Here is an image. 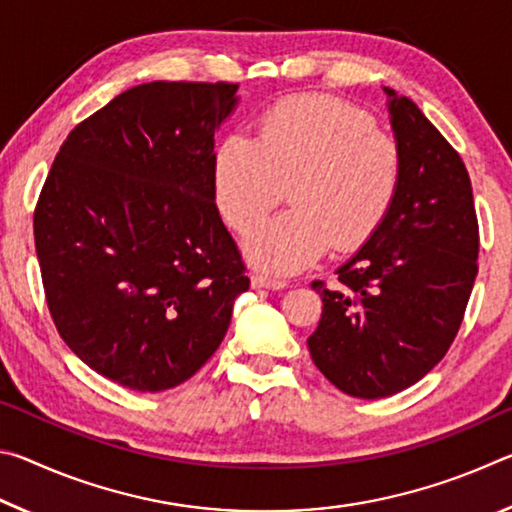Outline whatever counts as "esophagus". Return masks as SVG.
<instances>
[{
	"label": "esophagus",
	"mask_w": 512,
	"mask_h": 512,
	"mask_svg": "<svg viewBox=\"0 0 512 512\" xmlns=\"http://www.w3.org/2000/svg\"><path fill=\"white\" fill-rule=\"evenodd\" d=\"M250 284H253V289H271V291H280L287 287V282L284 280H277V277H271L266 273H253L250 275Z\"/></svg>",
	"instance_id": "esophagus-1"
}]
</instances>
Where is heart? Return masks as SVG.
<instances>
[{"mask_svg":"<svg viewBox=\"0 0 512 512\" xmlns=\"http://www.w3.org/2000/svg\"><path fill=\"white\" fill-rule=\"evenodd\" d=\"M404 160L393 135L366 110L329 97H293L268 108L257 140L232 133L216 146L214 201L241 235L266 219L289 189L293 210L246 239L250 264L298 273L329 246L366 244L391 214Z\"/></svg>","mask_w":512,"mask_h":512,"instance_id":"obj_1","label":"heart"}]
</instances>
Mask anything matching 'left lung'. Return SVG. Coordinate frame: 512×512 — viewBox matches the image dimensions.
Instances as JSON below:
<instances>
[{
  "label": "left lung",
  "instance_id": "obj_1",
  "mask_svg": "<svg viewBox=\"0 0 512 512\" xmlns=\"http://www.w3.org/2000/svg\"><path fill=\"white\" fill-rule=\"evenodd\" d=\"M404 173L381 228L336 268L339 287H311L323 316L309 336L316 368L361 400L420 381L445 357L461 327L479 257L467 169L411 99L384 88Z\"/></svg>",
  "mask_w": 512,
  "mask_h": 512
}]
</instances>
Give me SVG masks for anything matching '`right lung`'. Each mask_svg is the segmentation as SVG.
<instances>
[{"label": "right lung", "mask_w": 512, "mask_h": 512, "mask_svg": "<svg viewBox=\"0 0 512 512\" xmlns=\"http://www.w3.org/2000/svg\"><path fill=\"white\" fill-rule=\"evenodd\" d=\"M235 83L121 92L60 146L33 216L51 318L83 363L142 393L183 384L248 291L214 203V133Z\"/></svg>", "instance_id": "right-lung-1"}]
</instances>
